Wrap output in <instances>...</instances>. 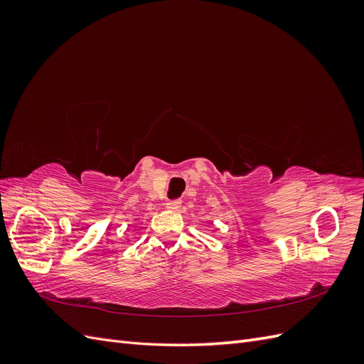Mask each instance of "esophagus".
I'll return each instance as SVG.
<instances>
[{
  "mask_svg": "<svg viewBox=\"0 0 364 364\" xmlns=\"http://www.w3.org/2000/svg\"><path fill=\"white\" fill-rule=\"evenodd\" d=\"M181 200H171L167 203V209H170V211H178V209L181 208Z\"/></svg>",
  "mask_w": 364,
  "mask_h": 364,
  "instance_id": "obj_1",
  "label": "esophagus"
}]
</instances>
